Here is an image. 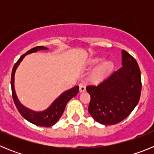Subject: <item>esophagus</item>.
<instances>
[{"instance_id":"esophagus-1","label":"esophagus","mask_w":154,"mask_h":154,"mask_svg":"<svg viewBox=\"0 0 154 154\" xmlns=\"http://www.w3.org/2000/svg\"><path fill=\"white\" fill-rule=\"evenodd\" d=\"M85 91V85L83 84H80L79 85V92H83Z\"/></svg>"}]
</instances>
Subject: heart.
<instances>
[{
    "label": "heart",
    "mask_w": 154,
    "mask_h": 154,
    "mask_svg": "<svg viewBox=\"0 0 154 154\" xmlns=\"http://www.w3.org/2000/svg\"><path fill=\"white\" fill-rule=\"evenodd\" d=\"M103 61V58H96L91 62V64H92V65H93V64H98L99 63V62H102ZM112 67H113V65H112V62H106V63L103 64V65H102L101 67H100V69H99L98 75H99V76H103L104 75L107 74L110 70H112Z\"/></svg>",
    "instance_id": "b5f03b06"
}]
</instances>
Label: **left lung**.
<instances>
[{
	"label": "left lung",
	"instance_id": "8db88e82",
	"mask_svg": "<svg viewBox=\"0 0 154 154\" xmlns=\"http://www.w3.org/2000/svg\"><path fill=\"white\" fill-rule=\"evenodd\" d=\"M122 65L97 85H89V112L96 122L114 125L126 119L138 104L141 94V75L137 61L122 51Z\"/></svg>",
	"mask_w": 154,
	"mask_h": 154
}]
</instances>
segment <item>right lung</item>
Instances as JSON below:
<instances>
[{
    "mask_svg": "<svg viewBox=\"0 0 154 154\" xmlns=\"http://www.w3.org/2000/svg\"><path fill=\"white\" fill-rule=\"evenodd\" d=\"M47 49L48 48L44 47V46H37V47L33 48L31 50L27 51L23 55H21L18 61L14 65L11 72V80L12 97H13L14 104H15L20 114L30 123H33L36 126H45V127H49V126L55 125L58 122V119H60L62 113H63L65 106L67 105L68 102L72 98L75 97L78 94L79 90V85H76V86L73 87L69 90L65 91L51 103V106L48 108L46 109L44 111H41V112H36V111L30 109L23 106L19 102V99H17V95H16L15 89H14V74H15V71L17 66L19 65V64L21 63L25 55L31 54V53L37 52L39 50Z\"/></svg>",
    "mask_w": 154,
    "mask_h": 154,
    "instance_id": "right-lung-1",
    "label": "right lung"
}]
</instances>
